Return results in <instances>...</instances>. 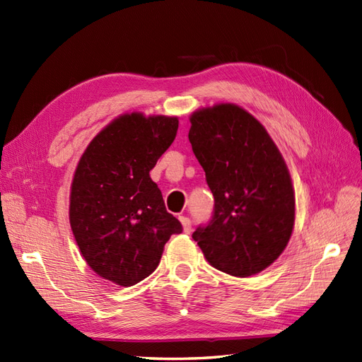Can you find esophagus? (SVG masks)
Masks as SVG:
<instances>
[{
  "label": "esophagus",
  "instance_id": "esophagus-1",
  "mask_svg": "<svg viewBox=\"0 0 362 362\" xmlns=\"http://www.w3.org/2000/svg\"><path fill=\"white\" fill-rule=\"evenodd\" d=\"M179 220H180V223H182V226H183V232H185V233H191L192 227H191V220L188 218V216L179 215Z\"/></svg>",
  "mask_w": 362,
  "mask_h": 362
}]
</instances>
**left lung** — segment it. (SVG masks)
<instances>
[{
  "mask_svg": "<svg viewBox=\"0 0 362 362\" xmlns=\"http://www.w3.org/2000/svg\"><path fill=\"white\" fill-rule=\"evenodd\" d=\"M188 133L214 194L208 226L192 233L208 262L249 277L270 267L291 238V175L265 127L232 103L195 110Z\"/></svg>",
  "mask_w": 362,
  "mask_h": 362,
  "instance_id": "1",
  "label": "left lung"
}]
</instances>
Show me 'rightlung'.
<instances>
[{"instance_id":"right-lung-1","label":"right lung","mask_w":362,"mask_h":362,"mask_svg":"<svg viewBox=\"0 0 362 362\" xmlns=\"http://www.w3.org/2000/svg\"><path fill=\"white\" fill-rule=\"evenodd\" d=\"M179 129L177 117L124 113L89 142L77 163L69 223L81 256L100 277L132 286L150 276L180 221L150 177Z\"/></svg>"}]
</instances>
